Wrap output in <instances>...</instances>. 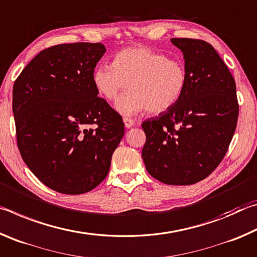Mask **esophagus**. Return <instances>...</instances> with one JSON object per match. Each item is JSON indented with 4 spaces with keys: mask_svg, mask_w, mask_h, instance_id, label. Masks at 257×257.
<instances>
[{
    "mask_svg": "<svg viewBox=\"0 0 257 257\" xmlns=\"http://www.w3.org/2000/svg\"><path fill=\"white\" fill-rule=\"evenodd\" d=\"M123 122H124V125H125V127H127V128H130V127H133V125H134L135 121H134L133 119L127 118V116H125V118H123Z\"/></svg>",
    "mask_w": 257,
    "mask_h": 257,
    "instance_id": "34e87169",
    "label": "esophagus"
}]
</instances>
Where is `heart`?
<instances>
[{"instance_id":"heart-1","label":"heart","mask_w":257,"mask_h":257,"mask_svg":"<svg viewBox=\"0 0 257 257\" xmlns=\"http://www.w3.org/2000/svg\"><path fill=\"white\" fill-rule=\"evenodd\" d=\"M92 80L97 93L107 101L129 85L130 90L115 102V108L122 114L144 110L159 114L180 101L188 84V72L181 60L169 59L149 47L132 46L118 52L112 63L95 67Z\"/></svg>"}]
</instances>
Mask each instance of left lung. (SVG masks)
<instances>
[{
	"label": "left lung",
	"instance_id": "left-lung-1",
	"mask_svg": "<svg viewBox=\"0 0 257 257\" xmlns=\"http://www.w3.org/2000/svg\"><path fill=\"white\" fill-rule=\"evenodd\" d=\"M171 42L184 53L188 84L176 106L142 123V156L150 175L163 184L193 185L210 176L229 149L239 113L236 82L207 42Z\"/></svg>",
	"mask_w": 257,
	"mask_h": 257
}]
</instances>
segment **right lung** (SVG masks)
<instances>
[{"label": "right lung", "instance_id": "add662e5", "mask_svg": "<svg viewBox=\"0 0 257 257\" xmlns=\"http://www.w3.org/2000/svg\"><path fill=\"white\" fill-rule=\"evenodd\" d=\"M104 53L101 43L47 47L15 81L12 111L21 158L38 180L61 194H84L101 184L123 137L122 116L93 85Z\"/></svg>", "mask_w": 257, "mask_h": 257}]
</instances>
